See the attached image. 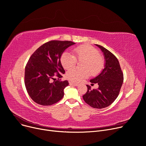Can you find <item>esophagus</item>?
<instances>
[{"mask_svg":"<svg viewBox=\"0 0 146 146\" xmlns=\"http://www.w3.org/2000/svg\"><path fill=\"white\" fill-rule=\"evenodd\" d=\"M70 84L72 85H75V86H78V85H79L78 83H76V82H70Z\"/></svg>","mask_w":146,"mask_h":146,"instance_id":"34e87169","label":"esophagus"}]
</instances>
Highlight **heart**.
I'll return each instance as SVG.
<instances>
[{
  "instance_id": "heart-1",
  "label": "heart",
  "mask_w": 146,
  "mask_h": 146,
  "mask_svg": "<svg viewBox=\"0 0 146 146\" xmlns=\"http://www.w3.org/2000/svg\"><path fill=\"white\" fill-rule=\"evenodd\" d=\"M73 54L65 51L61 56V62L65 69L73 67L76 62V59L83 61L81 63L82 68H73L66 72V78L74 82H80L92 75L99 74L104 66V60L99 51L91 45H82L75 48Z\"/></svg>"
}]
</instances>
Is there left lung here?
Wrapping results in <instances>:
<instances>
[{
    "mask_svg": "<svg viewBox=\"0 0 146 146\" xmlns=\"http://www.w3.org/2000/svg\"><path fill=\"white\" fill-rule=\"evenodd\" d=\"M103 52L105 59L104 68L95 78L90 80L97 83V89H91L87 85V92L82 96L84 101L94 108H104L110 106L117 98L121 88L124 76L118 60L104 47L96 44Z\"/></svg>",
    "mask_w": 146,
    "mask_h": 146,
    "instance_id": "left-lung-1",
    "label": "left lung"
}]
</instances>
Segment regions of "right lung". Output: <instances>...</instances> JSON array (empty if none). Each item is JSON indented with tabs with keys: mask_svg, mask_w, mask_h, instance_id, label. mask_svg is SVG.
<instances>
[{
	"mask_svg": "<svg viewBox=\"0 0 146 146\" xmlns=\"http://www.w3.org/2000/svg\"><path fill=\"white\" fill-rule=\"evenodd\" d=\"M75 43L50 40L33 53L25 66V84L32 100L42 106H51L61 100L68 81H61L65 70L61 62L64 50ZM56 76L58 80L52 82Z\"/></svg>",
	"mask_w": 146,
	"mask_h": 146,
	"instance_id": "add662e5",
	"label": "right lung"
}]
</instances>
